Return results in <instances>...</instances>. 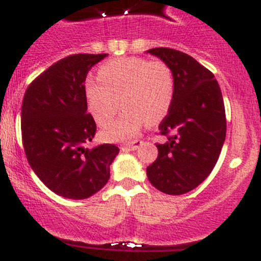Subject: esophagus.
Segmentation results:
<instances>
[{
    "label": "esophagus",
    "mask_w": 261,
    "mask_h": 261,
    "mask_svg": "<svg viewBox=\"0 0 261 261\" xmlns=\"http://www.w3.org/2000/svg\"><path fill=\"white\" fill-rule=\"evenodd\" d=\"M143 143H144L143 140H140V139H136V140L130 141V143H125L123 144L122 148L128 149V150H136V149H139V146L143 145Z\"/></svg>",
    "instance_id": "esophagus-1"
}]
</instances>
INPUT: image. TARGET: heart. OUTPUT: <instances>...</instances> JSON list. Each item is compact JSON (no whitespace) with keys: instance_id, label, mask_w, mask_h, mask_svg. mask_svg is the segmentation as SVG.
I'll return each instance as SVG.
<instances>
[{"instance_id":"obj_1","label":"heart","mask_w":261,"mask_h":261,"mask_svg":"<svg viewBox=\"0 0 261 261\" xmlns=\"http://www.w3.org/2000/svg\"><path fill=\"white\" fill-rule=\"evenodd\" d=\"M98 80H87L84 97L92 117L99 126L112 122L121 100L125 111L116 122L105 128L107 141H123L138 135L146 122H159L173 103L176 80L163 60L120 57L103 63Z\"/></svg>"}]
</instances>
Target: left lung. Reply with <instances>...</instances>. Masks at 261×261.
<instances>
[{"instance_id":"left-lung-1","label":"left lung","mask_w":261,"mask_h":261,"mask_svg":"<svg viewBox=\"0 0 261 261\" xmlns=\"http://www.w3.org/2000/svg\"><path fill=\"white\" fill-rule=\"evenodd\" d=\"M148 53L171 66L176 90L171 110L159 125L167 141L156 144L158 158L146 174L164 194H186L211 174L219 158L227 131L223 97L213 72L191 56L167 47Z\"/></svg>"}]
</instances>
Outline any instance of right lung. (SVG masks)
<instances>
[{
    "label": "right lung",
    "instance_id": "right-lung-1",
    "mask_svg": "<svg viewBox=\"0 0 261 261\" xmlns=\"http://www.w3.org/2000/svg\"><path fill=\"white\" fill-rule=\"evenodd\" d=\"M107 53L71 55L35 77L21 106L25 155L40 181L67 199H87L110 178L120 149L113 144L87 146L97 131L87 112L84 83L89 70Z\"/></svg>",
    "mask_w": 261,
    "mask_h": 261
}]
</instances>
